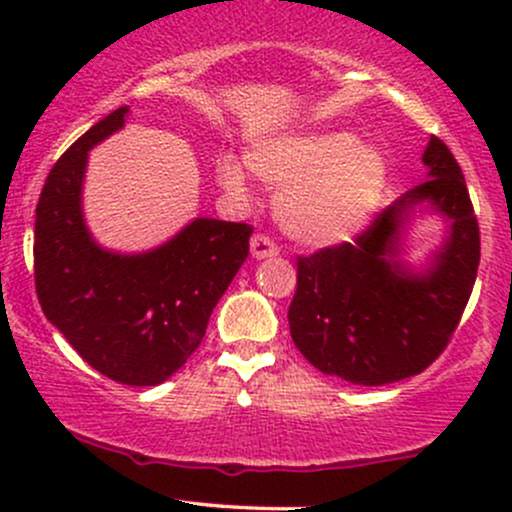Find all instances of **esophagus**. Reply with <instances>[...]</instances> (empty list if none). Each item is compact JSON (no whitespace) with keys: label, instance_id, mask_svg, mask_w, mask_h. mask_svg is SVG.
<instances>
[{"label":"esophagus","instance_id":"1","mask_svg":"<svg viewBox=\"0 0 512 512\" xmlns=\"http://www.w3.org/2000/svg\"><path fill=\"white\" fill-rule=\"evenodd\" d=\"M250 252H252V257H255V260H267V257L279 255V248H276L272 238L257 233V236H252V240H250Z\"/></svg>","mask_w":512,"mask_h":512}]
</instances>
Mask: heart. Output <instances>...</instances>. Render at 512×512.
I'll use <instances>...</instances> for the list:
<instances>
[{"label":"heart","mask_w":512,"mask_h":512,"mask_svg":"<svg viewBox=\"0 0 512 512\" xmlns=\"http://www.w3.org/2000/svg\"><path fill=\"white\" fill-rule=\"evenodd\" d=\"M245 163L279 192L276 219L298 243L334 248L354 240L373 219L387 187V161L373 144L349 129H310L252 146ZM221 187L248 195L238 158L216 161Z\"/></svg>","instance_id":"1"}]
</instances>
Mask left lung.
<instances>
[{
	"label": "left lung",
	"instance_id": "8db88e82",
	"mask_svg": "<svg viewBox=\"0 0 512 512\" xmlns=\"http://www.w3.org/2000/svg\"><path fill=\"white\" fill-rule=\"evenodd\" d=\"M426 180L375 216L356 243L298 257L289 308L293 344L317 370L354 385L419 375L450 342L479 267V223L455 156L431 137ZM416 210L449 223L426 268L403 260Z\"/></svg>",
	"mask_w": 512,
	"mask_h": 512
}]
</instances>
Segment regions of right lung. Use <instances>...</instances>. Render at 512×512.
I'll list each match as a JSON object with an SVG mask.
<instances>
[{
	"label": "right lung",
	"instance_id": "add662e5",
	"mask_svg": "<svg viewBox=\"0 0 512 512\" xmlns=\"http://www.w3.org/2000/svg\"><path fill=\"white\" fill-rule=\"evenodd\" d=\"M129 105L96 122L50 170L35 209L40 308L91 368L122 385H161L199 344L250 250L248 223L195 219L146 252L96 243L81 207L88 151L125 127Z\"/></svg>",
	"mask_w": 512,
	"mask_h": 512
}]
</instances>
